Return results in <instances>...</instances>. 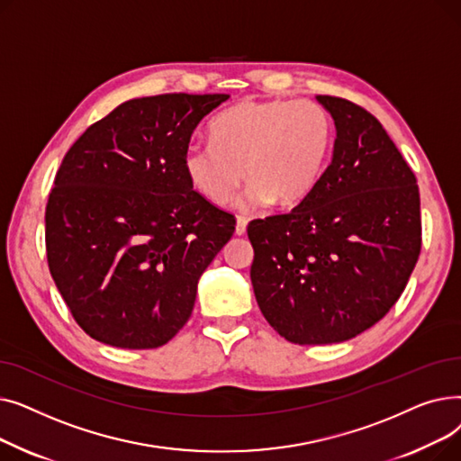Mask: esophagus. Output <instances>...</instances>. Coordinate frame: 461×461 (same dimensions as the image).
I'll list each match as a JSON object with an SVG mask.
<instances>
[{
    "label": "esophagus",
    "instance_id": "34e87169",
    "mask_svg": "<svg viewBox=\"0 0 461 461\" xmlns=\"http://www.w3.org/2000/svg\"><path fill=\"white\" fill-rule=\"evenodd\" d=\"M247 224H249V218H245V216H237L235 233H237V235H245V233H247Z\"/></svg>",
    "mask_w": 461,
    "mask_h": 461
}]
</instances>
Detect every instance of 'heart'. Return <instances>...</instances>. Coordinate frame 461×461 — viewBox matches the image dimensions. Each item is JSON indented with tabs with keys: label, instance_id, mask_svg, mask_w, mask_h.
Wrapping results in <instances>:
<instances>
[{
	"label": "heart",
	"instance_id": "b5f03b06",
	"mask_svg": "<svg viewBox=\"0 0 461 461\" xmlns=\"http://www.w3.org/2000/svg\"><path fill=\"white\" fill-rule=\"evenodd\" d=\"M212 143H190L185 174L203 196L224 205L245 181L240 207L303 202L318 185L332 145V121L313 101H245L211 123Z\"/></svg>",
	"mask_w": 461,
	"mask_h": 461
}]
</instances>
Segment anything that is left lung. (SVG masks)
Returning a JSON list of instances; mask_svg holds the SVG:
<instances>
[{"label":"left lung","mask_w":461,"mask_h":461,"mask_svg":"<svg viewBox=\"0 0 461 461\" xmlns=\"http://www.w3.org/2000/svg\"><path fill=\"white\" fill-rule=\"evenodd\" d=\"M332 115V160L287 214L249 224L258 306L287 342L349 340L400 299L420 245L415 174L379 121L340 96L318 95Z\"/></svg>","instance_id":"left-lung-1"}]
</instances>
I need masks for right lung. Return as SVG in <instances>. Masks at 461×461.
Listing matches in <instances>:
<instances>
[{"instance_id":"1","label":"right lung","mask_w":461,"mask_h":461,"mask_svg":"<svg viewBox=\"0 0 461 461\" xmlns=\"http://www.w3.org/2000/svg\"><path fill=\"white\" fill-rule=\"evenodd\" d=\"M230 95L167 93L119 104L67 151L46 205V258L95 340L160 348L183 329L198 280L235 231L192 190L185 151Z\"/></svg>"}]
</instances>
